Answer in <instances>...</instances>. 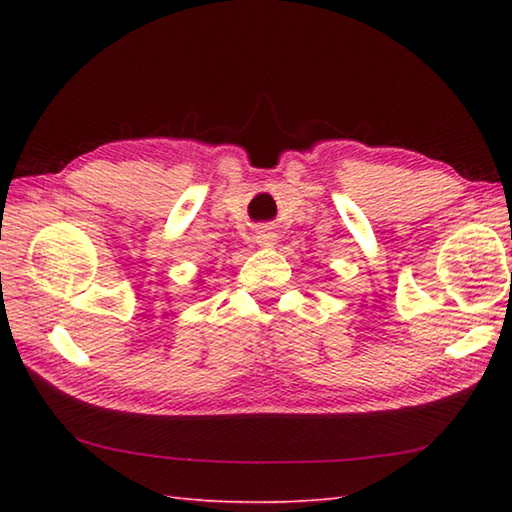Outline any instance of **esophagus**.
Masks as SVG:
<instances>
[{
    "instance_id": "1",
    "label": "esophagus",
    "mask_w": 512,
    "mask_h": 512,
    "mask_svg": "<svg viewBox=\"0 0 512 512\" xmlns=\"http://www.w3.org/2000/svg\"><path fill=\"white\" fill-rule=\"evenodd\" d=\"M275 241H277L275 230H273V228H268V225H262V228H259V230L255 232V244H257V246H262V248H273V246H275Z\"/></svg>"
}]
</instances>
